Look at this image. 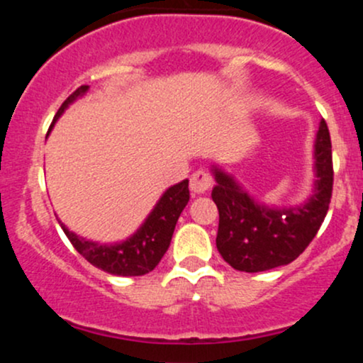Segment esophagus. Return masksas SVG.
<instances>
[{
    "mask_svg": "<svg viewBox=\"0 0 363 363\" xmlns=\"http://www.w3.org/2000/svg\"><path fill=\"white\" fill-rule=\"evenodd\" d=\"M211 186H213V179L205 170H198L191 176L189 189L193 194H205Z\"/></svg>",
    "mask_w": 363,
    "mask_h": 363,
    "instance_id": "obj_1",
    "label": "esophagus"
}]
</instances>
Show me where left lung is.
Listing matches in <instances>:
<instances>
[{"mask_svg":"<svg viewBox=\"0 0 363 363\" xmlns=\"http://www.w3.org/2000/svg\"><path fill=\"white\" fill-rule=\"evenodd\" d=\"M220 222L216 249L234 269L259 273L297 259L318 234L333 191L331 138L320 121L314 140V184L298 205L277 206L251 196L230 172L211 165Z\"/></svg>","mask_w":363,"mask_h":363,"instance_id":"left-lung-1","label":"left lung"}]
</instances>
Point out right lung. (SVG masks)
Wrapping results in <instances>:
<instances>
[{"instance_id":"1","label":"right lung","mask_w":363,"mask_h":363,"mask_svg":"<svg viewBox=\"0 0 363 363\" xmlns=\"http://www.w3.org/2000/svg\"><path fill=\"white\" fill-rule=\"evenodd\" d=\"M89 89V85L80 86L62 102L57 114L54 116L49 133H51L54 123L62 116V112L68 109L77 99L83 97ZM187 186H189V181L184 179L179 184L165 189L164 194L158 198L153 210L145 218V222L136 228L135 234L129 235L128 239L119 240V242H97V240L74 234L60 218H57V222H60L69 242L73 244V247L90 264L97 266L102 272L118 274V277H141V274H147L152 269H155L164 254L167 252L179 216L189 201V187Z\"/></svg>"}]
</instances>
